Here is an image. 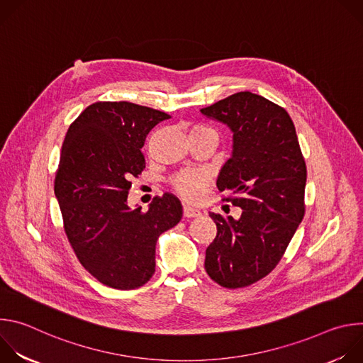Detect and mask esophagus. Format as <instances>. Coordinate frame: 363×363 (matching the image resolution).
I'll list each match as a JSON object with an SVG mask.
<instances>
[{
  "label": "esophagus",
  "instance_id": "obj_1",
  "mask_svg": "<svg viewBox=\"0 0 363 363\" xmlns=\"http://www.w3.org/2000/svg\"><path fill=\"white\" fill-rule=\"evenodd\" d=\"M199 216H201L199 210H195V208H192V206H188V205L184 206V217L194 218V217H199Z\"/></svg>",
  "mask_w": 363,
  "mask_h": 363
}]
</instances>
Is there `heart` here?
I'll return each mask as SVG.
<instances>
[{"label": "heart", "mask_w": 363, "mask_h": 363, "mask_svg": "<svg viewBox=\"0 0 363 363\" xmlns=\"http://www.w3.org/2000/svg\"><path fill=\"white\" fill-rule=\"evenodd\" d=\"M191 135H208L218 139V132L216 128L205 125V123H195L189 128V136ZM210 175L203 169H195L188 168L177 172L171 178V185L174 189L186 201H196L202 196L203 188L208 184Z\"/></svg>", "instance_id": "obj_1"}]
</instances>
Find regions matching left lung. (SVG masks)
<instances>
[{"instance_id":"obj_1","label":"left lung","mask_w":363,"mask_h":363,"mask_svg":"<svg viewBox=\"0 0 363 363\" xmlns=\"http://www.w3.org/2000/svg\"><path fill=\"white\" fill-rule=\"evenodd\" d=\"M233 130V155L217 186L241 206L240 220L211 213L217 235L205 251V272L225 289L270 274L304 217L306 162L284 108L251 91L234 93L201 109Z\"/></svg>"}]
</instances>
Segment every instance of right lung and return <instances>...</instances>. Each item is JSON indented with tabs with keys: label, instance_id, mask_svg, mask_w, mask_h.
Masks as SVG:
<instances>
[{
	"label": "right lung",
	"instance_id": "right-lung-1",
	"mask_svg": "<svg viewBox=\"0 0 363 363\" xmlns=\"http://www.w3.org/2000/svg\"><path fill=\"white\" fill-rule=\"evenodd\" d=\"M169 118L130 101H96L66 133L55 178L65 233L80 264L112 289L147 283L158 237L182 218L181 201L168 192L147 211L126 202L145 169L146 135Z\"/></svg>",
	"mask_w": 363,
	"mask_h": 363
}]
</instances>
